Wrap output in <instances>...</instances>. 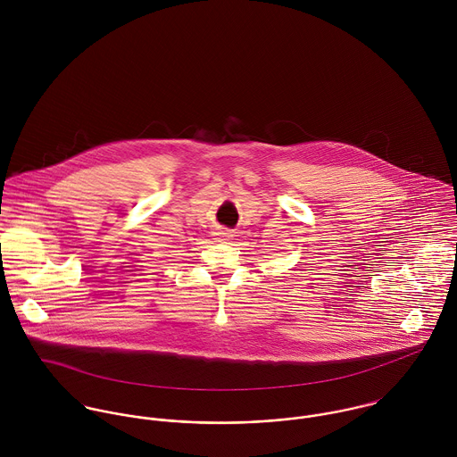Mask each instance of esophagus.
I'll use <instances>...</instances> for the list:
<instances>
[{"label":"esophagus","mask_w":457,"mask_h":457,"mask_svg":"<svg viewBox=\"0 0 457 457\" xmlns=\"http://www.w3.org/2000/svg\"><path fill=\"white\" fill-rule=\"evenodd\" d=\"M216 236L220 237V241H228V239H232V230H228V228H220L218 232H216Z\"/></svg>","instance_id":"34e87169"}]
</instances>
